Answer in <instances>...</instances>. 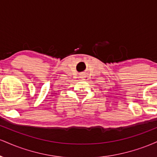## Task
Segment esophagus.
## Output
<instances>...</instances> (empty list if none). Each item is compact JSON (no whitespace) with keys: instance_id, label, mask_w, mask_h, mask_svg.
I'll return each mask as SVG.
<instances>
[{"instance_id":"esophagus-1","label":"esophagus","mask_w":157,"mask_h":157,"mask_svg":"<svg viewBox=\"0 0 157 157\" xmlns=\"http://www.w3.org/2000/svg\"><path fill=\"white\" fill-rule=\"evenodd\" d=\"M81 78L82 79V80H88V78L87 77H86V75H81Z\"/></svg>"}]
</instances>
